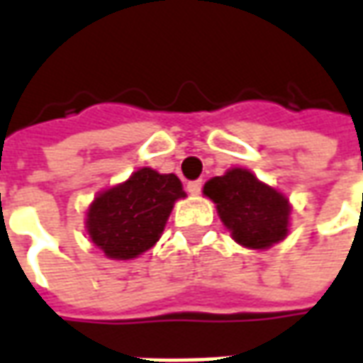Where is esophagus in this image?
<instances>
[{
	"mask_svg": "<svg viewBox=\"0 0 363 363\" xmlns=\"http://www.w3.org/2000/svg\"><path fill=\"white\" fill-rule=\"evenodd\" d=\"M186 190H189L192 196H198L200 194V190H202V181H192L186 184Z\"/></svg>",
	"mask_w": 363,
	"mask_h": 363,
	"instance_id": "esophagus-1",
	"label": "esophagus"
}]
</instances>
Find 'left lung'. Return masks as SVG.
<instances>
[{"instance_id": "1", "label": "left lung", "mask_w": 363, "mask_h": 363, "mask_svg": "<svg viewBox=\"0 0 363 363\" xmlns=\"http://www.w3.org/2000/svg\"><path fill=\"white\" fill-rule=\"evenodd\" d=\"M204 194L218 210L231 239L252 251H264L289 233L291 204L280 190L243 167L228 169L204 184Z\"/></svg>"}]
</instances>
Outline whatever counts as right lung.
Wrapping results in <instances>:
<instances>
[{
  "label": "right lung",
  "mask_w": 363,
  "mask_h": 363,
  "mask_svg": "<svg viewBox=\"0 0 363 363\" xmlns=\"http://www.w3.org/2000/svg\"><path fill=\"white\" fill-rule=\"evenodd\" d=\"M181 198H186V192L177 174L142 167L124 182L96 194L87 208V235L106 259H138L163 235Z\"/></svg>",
  "instance_id": "obj_1"
}]
</instances>
